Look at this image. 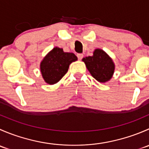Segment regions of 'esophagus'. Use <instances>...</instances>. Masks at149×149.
I'll list each match as a JSON object with an SVG mask.
<instances>
[{"label":"esophagus","instance_id":"obj_1","mask_svg":"<svg viewBox=\"0 0 149 149\" xmlns=\"http://www.w3.org/2000/svg\"><path fill=\"white\" fill-rule=\"evenodd\" d=\"M77 57H78V59H79V60H81L82 58H83L84 55H83V54H81V53L77 54Z\"/></svg>","mask_w":149,"mask_h":149}]
</instances>
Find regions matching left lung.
Instances as JSON below:
<instances>
[{
    "label": "left lung",
    "instance_id": "left-lung-1",
    "mask_svg": "<svg viewBox=\"0 0 149 149\" xmlns=\"http://www.w3.org/2000/svg\"><path fill=\"white\" fill-rule=\"evenodd\" d=\"M83 61L91 76L98 81L106 82L112 78L115 65L102 49H95L93 56L84 58Z\"/></svg>",
    "mask_w": 149,
    "mask_h": 149
}]
</instances>
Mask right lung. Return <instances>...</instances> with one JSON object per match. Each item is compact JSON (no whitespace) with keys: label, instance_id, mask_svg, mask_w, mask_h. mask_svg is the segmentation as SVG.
<instances>
[{"label":"right lung","instance_id":"add662e5","mask_svg":"<svg viewBox=\"0 0 149 149\" xmlns=\"http://www.w3.org/2000/svg\"><path fill=\"white\" fill-rule=\"evenodd\" d=\"M76 60L75 54L64 52L59 47L53 48L40 64L43 79L49 84H56L67 73L69 65Z\"/></svg>","mask_w":149,"mask_h":149}]
</instances>
